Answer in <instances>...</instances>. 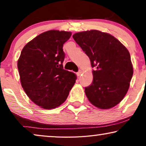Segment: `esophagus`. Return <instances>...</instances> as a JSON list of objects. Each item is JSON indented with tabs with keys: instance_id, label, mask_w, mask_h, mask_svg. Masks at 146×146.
I'll return each instance as SVG.
<instances>
[{
	"instance_id": "1",
	"label": "esophagus",
	"mask_w": 146,
	"mask_h": 146,
	"mask_svg": "<svg viewBox=\"0 0 146 146\" xmlns=\"http://www.w3.org/2000/svg\"><path fill=\"white\" fill-rule=\"evenodd\" d=\"M82 73V71L81 70H80L77 72V76H80L81 75Z\"/></svg>"
}]
</instances>
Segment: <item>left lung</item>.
<instances>
[{"label":"left lung","mask_w":146,"mask_h":146,"mask_svg":"<svg viewBox=\"0 0 146 146\" xmlns=\"http://www.w3.org/2000/svg\"><path fill=\"white\" fill-rule=\"evenodd\" d=\"M73 38L90 60L93 82L85 88L92 104L107 110L126 94L133 69L127 49L112 35L91 30L75 33Z\"/></svg>","instance_id":"1"}]
</instances>
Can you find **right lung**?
Segmentation results:
<instances>
[{
	"label": "right lung",
	"instance_id": "add662e5",
	"mask_svg": "<svg viewBox=\"0 0 146 146\" xmlns=\"http://www.w3.org/2000/svg\"><path fill=\"white\" fill-rule=\"evenodd\" d=\"M70 32L51 30L40 34L22 50L17 66L22 87L42 108L50 110L66 100L76 75L63 69V44Z\"/></svg>",
	"mask_w": 146,
	"mask_h": 146
}]
</instances>
